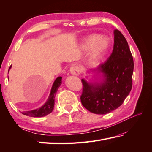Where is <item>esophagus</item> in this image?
Listing matches in <instances>:
<instances>
[{"label": "esophagus", "instance_id": "obj_1", "mask_svg": "<svg viewBox=\"0 0 152 152\" xmlns=\"http://www.w3.org/2000/svg\"><path fill=\"white\" fill-rule=\"evenodd\" d=\"M69 71L72 74L75 76H79L80 74V68L78 66H72L69 68Z\"/></svg>", "mask_w": 152, "mask_h": 152}]
</instances>
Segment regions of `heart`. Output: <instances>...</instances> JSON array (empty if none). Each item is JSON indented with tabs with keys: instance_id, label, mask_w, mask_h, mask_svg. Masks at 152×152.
<instances>
[{
	"instance_id": "obj_1",
	"label": "heart",
	"mask_w": 152,
	"mask_h": 152,
	"mask_svg": "<svg viewBox=\"0 0 152 152\" xmlns=\"http://www.w3.org/2000/svg\"><path fill=\"white\" fill-rule=\"evenodd\" d=\"M110 45V40L107 38L101 37L100 35L93 34L84 39L81 47L84 51L91 50L90 60L96 62L104 56L109 49Z\"/></svg>"
}]
</instances>
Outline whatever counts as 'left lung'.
<instances>
[{"label":"left lung","instance_id":"obj_1","mask_svg":"<svg viewBox=\"0 0 152 152\" xmlns=\"http://www.w3.org/2000/svg\"><path fill=\"white\" fill-rule=\"evenodd\" d=\"M114 45L109 58L96 70L102 74L88 83L82 79L81 103L89 112L106 114L123 103L132 88L134 63L126 38L118 30H114Z\"/></svg>","mask_w":152,"mask_h":152}]
</instances>
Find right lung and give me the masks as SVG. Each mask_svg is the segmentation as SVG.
<instances>
[{"label":"right lung","mask_w":152,"mask_h":152,"mask_svg":"<svg viewBox=\"0 0 152 152\" xmlns=\"http://www.w3.org/2000/svg\"><path fill=\"white\" fill-rule=\"evenodd\" d=\"M11 66H10L9 69H11ZM62 77L59 76L55 79L53 84L51 90H50V93L49 95V98L47 99V102L42 106L40 107L38 109L31 110V111H27V112H23L22 114L28 115L30 117H43L45 116L48 114H49L50 113L53 112V110L54 109V105H55V97L56 95V93L58 88L61 85L62 83Z\"/></svg>","instance_id":"1"}]
</instances>
